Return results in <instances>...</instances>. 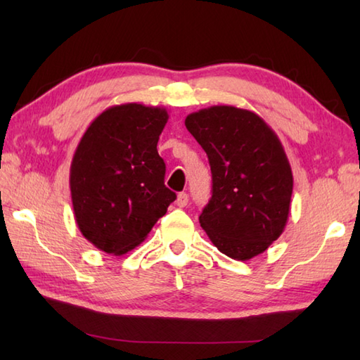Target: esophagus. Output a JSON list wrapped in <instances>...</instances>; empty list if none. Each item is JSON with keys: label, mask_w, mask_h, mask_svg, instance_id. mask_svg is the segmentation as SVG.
I'll list each match as a JSON object with an SVG mask.
<instances>
[{"label": "esophagus", "mask_w": 360, "mask_h": 360, "mask_svg": "<svg viewBox=\"0 0 360 360\" xmlns=\"http://www.w3.org/2000/svg\"><path fill=\"white\" fill-rule=\"evenodd\" d=\"M187 204H188V195L184 192L179 193L178 198H176V205H178V207H186Z\"/></svg>", "instance_id": "esophagus-1"}]
</instances>
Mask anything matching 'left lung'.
Listing matches in <instances>:
<instances>
[{
  "label": "left lung",
  "instance_id": "left-lung-1",
  "mask_svg": "<svg viewBox=\"0 0 360 360\" xmlns=\"http://www.w3.org/2000/svg\"><path fill=\"white\" fill-rule=\"evenodd\" d=\"M186 127L212 170V198L201 227L219 252L254 258L285 231L292 170L274 129L254 111L217 105L188 114Z\"/></svg>",
  "mask_w": 360,
  "mask_h": 360
}]
</instances>
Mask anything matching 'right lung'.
Listing matches in <instances>:
<instances>
[{
  "mask_svg": "<svg viewBox=\"0 0 360 360\" xmlns=\"http://www.w3.org/2000/svg\"><path fill=\"white\" fill-rule=\"evenodd\" d=\"M167 120L160 106L114 105L91 122L74 153L75 223L106 254L139 246L176 200L164 184L165 164L156 148Z\"/></svg>",
  "mask_w": 360,
  "mask_h": 360,
  "instance_id": "obj_1",
  "label": "right lung"
}]
</instances>
